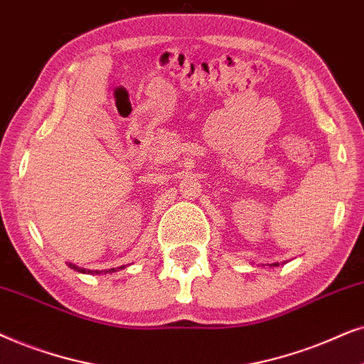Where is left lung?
Instances as JSON below:
<instances>
[{
    "mask_svg": "<svg viewBox=\"0 0 364 364\" xmlns=\"http://www.w3.org/2000/svg\"><path fill=\"white\" fill-rule=\"evenodd\" d=\"M271 266H278V264H276V263H274V264H271Z\"/></svg>",
    "mask_w": 364,
    "mask_h": 364,
    "instance_id": "left-lung-1",
    "label": "left lung"
}]
</instances>
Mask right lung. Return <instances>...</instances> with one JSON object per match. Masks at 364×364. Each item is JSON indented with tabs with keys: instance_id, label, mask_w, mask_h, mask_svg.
Segmentation results:
<instances>
[{
	"instance_id": "add662e5",
	"label": "right lung",
	"mask_w": 364,
	"mask_h": 364,
	"mask_svg": "<svg viewBox=\"0 0 364 364\" xmlns=\"http://www.w3.org/2000/svg\"><path fill=\"white\" fill-rule=\"evenodd\" d=\"M68 266H70L71 269L77 271V273H88V274H101V273H103V271H100V269H98V271H91V269L80 268V266H76V264H73V263H70V264H68ZM121 268H123V266H119L118 269H121ZM113 271H116V268H111V269H108V271H105V273H113Z\"/></svg>"
}]
</instances>
